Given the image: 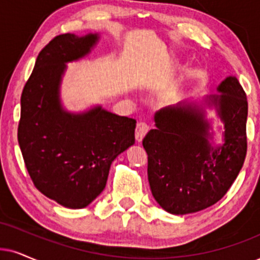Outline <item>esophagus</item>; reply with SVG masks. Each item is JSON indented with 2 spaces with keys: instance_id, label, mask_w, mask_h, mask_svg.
Here are the masks:
<instances>
[{
  "instance_id": "esophagus-1",
  "label": "esophagus",
  "mask_w": 260,
  "mask_h": 260,
  "mask_svg": "<svg viewBox=\"0 0 260 260\" xmlns=\"http://www.w3.org/2000/svg\"><path fill=\"white\" fill-rule=\"evenodd\" d=\"M150 126L144 121H140V122L137 123V128H136V139L138 141L143 140V138L145 137V134L149 132Z\"/></svg>"
}]
</instances>
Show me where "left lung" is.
Here are the masks:
<instances>
[{
	"mask_svg": "<svg viewBox=\"0 0 260 260\" xmlns=\"http://www.w3.org/2000/svg\"><path fill=\"white\" fill-rule=\"evenodd\" d=\"M211 100L224 123V144L210 145L209 123L190 103L154 115L156 129L143 140L147 176L156 202L174 215L200 211L221 200L244 166L247 152L248 103L235 77L226 78Z\"/></svg>",
	"mask_w": 260,
	"mask_h": 260,
	"instance_id": "obj_1",
	"label": "left lung"
}]
</instances>
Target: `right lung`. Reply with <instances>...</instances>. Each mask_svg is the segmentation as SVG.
Returning <instances> with one entry per match:
<instances>
[{
    "instance_id": "obj_1",
    "label": "right lung",
    "mask_w": 260,
    "mask_h": 260,
    "mask_svg": "<svg viewBox=\"0 0 260 260\" xmlns=\"http://www.w3.org/2000/svg\"><path fill=\"white\" fill-rule=\"evenodd\" d=\"M97 35L54 37L38 54L21 93L18 141L39 192L71 209H83L107 185L111 162L134 144L137 121L101 107L66 113L58 100L66 62L86 55Z\"/></svg>"
}]
</instances>
